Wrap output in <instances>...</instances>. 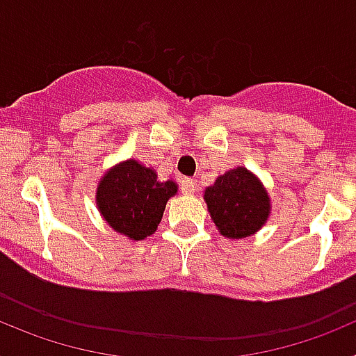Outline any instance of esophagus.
I'll use <instances>...</instances> for the list:
<instances>
[{
    "mask_svg": "<svg viewBox=\"0 0 356 356\" xmlns=\"http://www.w3.org/2000/svg\"><path fill=\"white\" fill-rule=\"evenodd\" d=\"M194 191H196V188H194V181L191 180V178H184V180H181V193L194 194Z\"/></svg>",
    "mask_w": 356,
    "mask_h": 356,
    "instance_id": "obj_1",
    "label": "esophagus"
}]
</instances>
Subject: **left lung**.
Here are the masks:
<instances>
[{"label":"left lung","instance_id":"8db88e82","mask_svg":"<svg viewBox=\"0 0 356 356\" xmlns=\"http://www.w3.org/2000/svg\"><path fill=\"white\" fill-rule=\"evenodd\" d=\"M205 201L219 234L228 238H244L257 234L271 213V200L262 181L237 168L225 172L207 187Z\"/></svg>","mask_w":356,"mask_h":356}]
</instances>
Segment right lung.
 I'll use <instances>...</instances> for the list:
<instances>
[{
	"label": "right lung",
	"mask_w": 356,
	"mask_h": 356,
	"mask_svg": "<svg viewBox=\"0 0 356 356\" xmlns=\"http://www.w3.org/2000/svg\"><path fill=\"white\" fill-rule=\"evenodd\" d=\"M175 181H159L155 169L130 159L106 171L96 191V203L106 222L131 241L155 234L165 203L175 196Z\"/></svg>",
	"instance_id": "1"
}]
</instances>
